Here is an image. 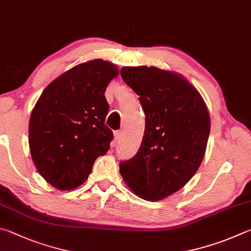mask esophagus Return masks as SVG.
Here are the masks:
<instances>
[{"instance_id":"esophagus-1","label":"esophagus","mask_w":251,"mask_h":251,"mask_svg":"<svg viewBox=\"0 0 251 251\" xmlns=\"http://www.w3.org/2000/svg\"><path fill=\"white\" fill-rule=\"evenodd\" d=\"M122 137H123L122 131H116V132H114V141H116V142L120 141Z\"/></svg>"}]
</instances>
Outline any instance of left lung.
<instances>
[{
	"instance_id": "obj_1",
	"label": "left lung",
	"mask_w": 251,
	"mask_h": 251,
	"mask_svg": "<svg viewBox=\"0 0 251 251\" xmlns=\"http://www.w3.org/2000/svg\"><path fill=\"white\" fill-rule=\"evenodd\" d=\"M121 77L146 113L141 147L120 163L135 195L160 201L185 185L204 159L210 118L203 98L181 75L156 67H123Z\"/></svg>"
}]
</instances>
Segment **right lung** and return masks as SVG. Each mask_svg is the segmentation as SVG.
Listing matches in <instances>:
<instances>
[{
  "instance_id": "right-lung-1",
  "label": "right lung",
  "mask_w": 251,
  "mask_h": 251,
  "mask_svg": "<svg viewBox=\"0 0 251 251\" xmlns=\"http://www.w3.org/2000/svg\"><path fill=\"white\" fill-rule=\"evenodd\" d=\"M116 65L94 59L77 65L48 85L30 114L28 143L38 173L60 191L74 190L104 155L113 133L104 125L108 83Z\"/></svg>"
}]
</instances>
